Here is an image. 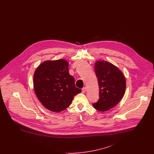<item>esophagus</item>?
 I'll return each instance as SVG.
<instances>
[{"mask_svg":"<svg viewBox=\"0 0 154 154\" xmlns=\"http://www.w3.org/2000/svg\"><path fill=\"white\" fill-rule=\"evenodd\" d=\"M86 89H86L85 87L82 88V93H85V92H86Z\"/></svg>","mask_w":154,"mask_h":154,"instance_id":"esophagus-1","label":"esophagus"}]
</instances>
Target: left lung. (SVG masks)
<instances>
[{
    "label": "left lung",
    "instance_id": "8db88e82",
    "mask_svg": "<svg viewBox=\"0 0 154 154\" xmlns=\"http://www.w3.org/2000/svg\"><path fill=\"white\" fill-rule=\"evenodd\" d=\"M95 71L99 87V99L93 106L96 110L106 111L116 106L124 96L126 81L117 67L107 61H97Z\"/></svg>",
    "mask_w": 154,
    "mask_h": 154
}]
</instances>
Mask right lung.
Here are the masks:
<instances>
[{
	"instance_id": "obj_1",
	"label": "right lung",
	"mask_w": 154,
	"mask_h": 154,
	"mask_svg": "<svg viewBox=\"0 0 154 154\" xmlns=\"http://www.w3.org/2000/svg\"><path fill=\"white\" fill-rule=\"evenodd\" d=\"M69 63L63 59L44 62L33 76L37 97L44 107L54 112L67 109L74 96L81 92L75 86L74 79L69 73Z\"/></svg>"
}]
</instances>
